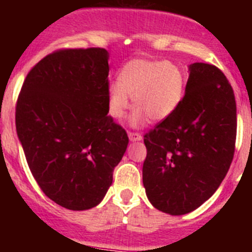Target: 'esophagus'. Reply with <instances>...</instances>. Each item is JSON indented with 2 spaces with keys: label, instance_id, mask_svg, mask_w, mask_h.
<instances>
[{
  "label": "esophagus",
  "instance_id": "1",
  "mask_svg": "<svg viewBox=\"0 0 252 252\" xmlns=\"http://www.w3.org/2000/svg\"><path fill=\"white\" fill-rule=\"evenodd\" d=\"M128 137H129L130 141H140L142 140V136L137 132H128Z\"/></svg>",
  "mask_w": 252,
  "mask_h": 252
}]
</instances>
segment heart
I'll return each mask as SVG.
<instances>
[{
	"instance_id": "obj_1",
	"label": "heart",
	"mask_w": 252,
	"mask_h": 252,
	"mask_svg": "<svg viewBox=\"0 0 252 252\" xmlns=\"http://www.w3.org/2000/svg\"><path fill=\"white\" fill-rule=\"evenodd\" d=\"M184 85L183 72L174 63L133 59L122 68L119 82L108 85V112L114 119H122L130 104L129 94L136 106L130 126H142L148 118L162 122L179 107Z\"/></svg>"
}]
</instances>
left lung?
Wrapping results in <instances>:
<instances>
[{
	"mask_svg": "<svg viewBox=\"0 0 252 252\" xmlns=\"http://www.w3.org/2000/svg\"><path fill=\"white\" fill-rule=\"evenodd\" d=\"M237 106L233 87L217 66L189 65L179 107L144 136L142 183L154 208L189 213L205 203L234 157Z\"/></svg>",
	"mask_w": 252,
	"mask_h": 252,
	"instance_id": "obj_1",
	"label": "left lung"
}]
</instances>
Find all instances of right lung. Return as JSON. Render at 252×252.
I'll use <instances>...</instances> for the list:
<instances>
[{"instance_id": "add662e5", "label": "right lung", "mask_w": 252, "mask_h": 252, "mask_svg": "<svg viewBox=\"0 0 252 252\" xmlns=\"http://www.w3.org/2000/svg\"><path fill=\"white\" fill-rule=\"evenodd\" d=\"M108 52L60 49L26 77L15 107L17 134L45 196L70 211L96 207L128 146L108 116Z\"/></svg>"}]
</instances>
